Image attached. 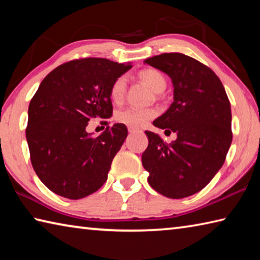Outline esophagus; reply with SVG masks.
Listing matches in <instances>:
<instances>
[{
	"instance_id": "esophagus-1",
	"label": "esophagus",
	"mask_w": 260,
	"mask_h": 260,
	"mask_svg": "<svg viewBox=\"0 0 260 260\" xmlns=\"http://www.w3.org/2000/svg\"><path fill=\"white\" fill-rule=\"evenodd\" d=\"M128 132L131 134H133V133H138L140 131L138 128H135V127H128Z\"/></svg>"
}]
</instances>
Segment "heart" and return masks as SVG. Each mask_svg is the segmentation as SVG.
<instances>
[{
  "instance_id": "b5f03b06",
  "label": "heart",
  "mask_w": 260,
  "mask_h": 260,
  "mask_svg": "<svg viewBox=\"0 0 260 260\" xmlns=\"http://www.w3.org/2000/svg\"><path fill=\"white\" fill-rule=\"evenodd\" d=\"M139 78L151 88L155 93H161L166 88V79L155 69H146L139 73ZM127 87V79L125 76L118 77L110 87V99L113 102L119 103L124 100ZM157 116L155 109H139L127 108L116 114L117 121L129 127H142L147 125L149 120Z\"/></svg>"
}]
</instances>
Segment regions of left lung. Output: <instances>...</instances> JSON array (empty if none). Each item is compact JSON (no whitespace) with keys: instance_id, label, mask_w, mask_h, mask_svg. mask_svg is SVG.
I'll return each instance as SVG.
<instances>
[{"instance_id":"left-lung-1","label":"left lung","mask_w":260,"mask_h":260,"mask_svg":"<svg viewBox=\"0 0 260 260\" xmlns=\"http://www.w3.org/2000/svg\"><path fill=\"white\" fill-rule=\"evenodd\" d=\"M144 63L172 79L173 103L153 125L177 139L167 144L146 131L142 165L156 191L183 199L202 190L225 162L233 139L230 100L217 74L192 57L166 52Z\"/></svg>"}]
</instances>
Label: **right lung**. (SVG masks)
<instances>
[{
	"label": "right lung",
	"instance_id": "right-lung-1",
	"mask_svg": "<svg viewBox=\"0 0 260 260\" xmlns=\"http://www.w3.org/2000/svg\"><path fill=\"white\" fill-rule=\"evenodd\" d=\"M131 64L107 58L73 59L43 79L28 107L26 127L30 161L47 188L65 199H83L103 186L128 131L107 127L98 138L88 122L112 116L110 87Z\"/></svg>",
	"mask_w": 260,
	"mask_h": 260
}]
</instances>
